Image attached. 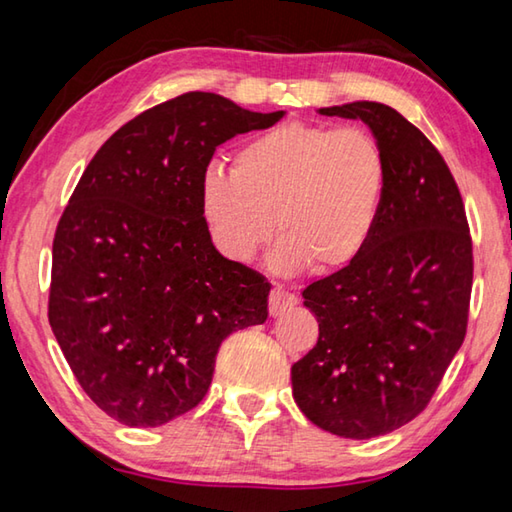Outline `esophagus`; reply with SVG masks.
I'll use <instances>...</instances> for the list:
<instances>
[{
    "instance_id": "esophagus-1",
    "label": "esophagus",
    "mask_w": 512,
    "mask_h": 512,
    "mask_svg": "<svg viewBox=\"0 0 512 512\" xmlns=\"http://www.w3.org/2000/svg\"><path fill=\"white\" fill-rule=\"evenodd\" d=\"M296 305H298V298L282 287H275L271 291V296H268V311H271V316H282L284 311H289Z\"/></svg>"
}]
</instances>
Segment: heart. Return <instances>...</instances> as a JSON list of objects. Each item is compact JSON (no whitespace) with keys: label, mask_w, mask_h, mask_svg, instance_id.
<instances>
[{"label":"heart","mask_w":512,"mask_h":512,"mask_svg":"<svg viewBox=\"0 0 512 512\" xmlns=\"http://www.w3.org/2000/svg\"><path fill=\"white\" fill-rule=\"evenodd\" d=\"M386 189V155L357 126L289 121L255 135L235 169L212 164L201 210L214 244L235 262L253 259L280 232L277 273H334L357 259L375 230Z\"/></svg>","instance_id":"heart-1"}]
</instances>
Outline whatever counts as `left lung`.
Wrapping results in <instances>:
<instances>
[{"label":"left lung","instance_id":"1","mask_svg":"<svg viewBox=\"0 0 512 512\" xmlns=\"http://www.w3.org/2000/svg\"><path fill=\"white\" fill-rule=\"evenodd\" d=\"M318 112L370 128L386 189L363 253L302 291L318 343L293 363V400L316 427L368 440L427 409L463 345L472 237L452 171L409 119L377 101Z\"/></svg>","mask_w":512,"mask_h":512}]
</instances>
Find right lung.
Instances as JSON below:
<instances>
[{"label":"right lung","mask_w":512,"mask_h":512,"mask_svg":"<svg viewBox=\"0 0 512 512\" xmlns=\"http://www.w3.org/2000/svg\"><path fill=\"white\" fill-rule=\"evenodd\" d=\"M282 117L180 94L110 135L69 198L49 325L83 391L126 427L192 411L223 339L268 318L266 277L212 244L201 180L216 146Z\"/></svg>","instance_id":"right-lung-1"}]
</instances>
